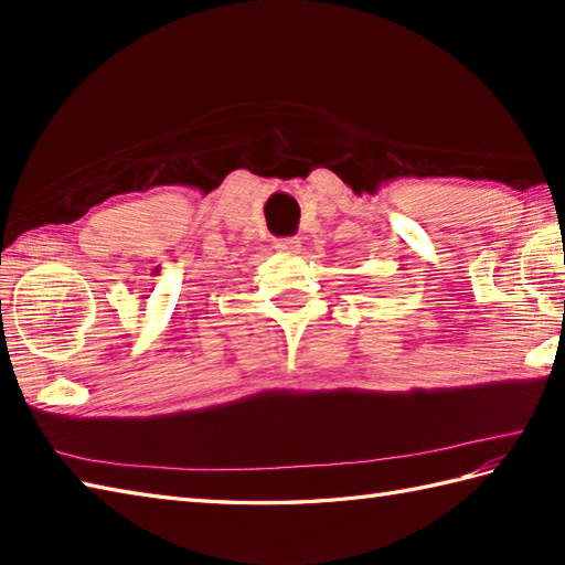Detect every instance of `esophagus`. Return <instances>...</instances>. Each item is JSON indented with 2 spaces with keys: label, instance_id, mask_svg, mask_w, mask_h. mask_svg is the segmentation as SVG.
Wrapping results in <instances>:
<instances>
[{
  "label": "esophagus",
  "instance_id": "1",
  "mask_svg": "<svg viewBox=\"0 0 565 565\" xmlns=\"http://www.w3.org/2000/svg\"><path fill=\"white\" fill-rule=\"evenodd\" d=\"M274 247L284 252V255H298L303 245H301V239H298V237H279V239H274Z\"/></svg>",
  "mask_w": 565,
  "mask_h": 565
}]
</instances>
